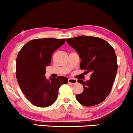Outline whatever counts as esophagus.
<instances>
[{"label": "esophagus", "instance_id": "34e87169", "mask_svg": "<svg viewBox=\"0 0 133 133\" xmlns=\"http://www.w3.org/2000/svg\"><path fill=\"white\" fill-rule=\"evenodd\" d=\"M77 79H75V78H69L68 79V83L70 84H74L77 83Z\"/></svg>", "mask_w": 133, "mask_h": 133}]
</instances>
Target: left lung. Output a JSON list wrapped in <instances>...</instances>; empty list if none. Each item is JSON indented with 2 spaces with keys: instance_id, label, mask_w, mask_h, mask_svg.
<instances>
[{
  "instance_id": "left-lung-1",
  "label": "left lung",
  "mask_w": 133,
  "mask_h": 133,
  "mask_svg": "<svg viewBox=\"0 0 133 133\" xmlns=\"http://www.w3.org/2000/svg\"><path fill=\"white\" fill-rule=\"evenodd\" d=\"M67 43L81 58L80 68L91 73L89 81L78 80L83 85L76 95L79 103L92 107L103 101L110 92L117 72V61L114 48L102 38L81 35L67 38Z\"/></svg>"
}]
</instances>
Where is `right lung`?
I'll return each mask as SVG.
<instances>
[{
  "mask_svg": "<svg viewBox=\"0 0 133 133\" xmlns=\"http://www.w3.org/2000/svg\"><path fill=\"white\" fill-rule=\"evenodd\" d=\"M65 39L53 38L32 40L24 45L16 58V78L27 99L38 107H48L57 99L58 90L68 83L65 77L49 78L45 76V68L51 63L54 52Z\"/></svg>",
  "mask_w": 133,
  "mask_h": 133,
  "instance_id": "obj_1",
  "label": "right lung"
}]
</instances>
